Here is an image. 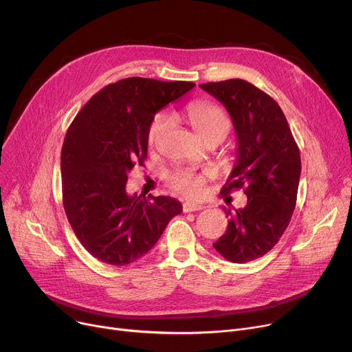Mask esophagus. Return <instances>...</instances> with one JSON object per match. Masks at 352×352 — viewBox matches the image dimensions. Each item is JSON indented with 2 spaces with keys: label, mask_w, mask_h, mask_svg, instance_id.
<instances>
[{
  "label": "esophagus",
  "mask_w": 352,
  "mask_h": 352,
  "mask_svg": "<svg viewBox=\"0 0 352 352\" xmlns=\"http://www.w3.org/2000/svg\"><path fill=\"white\" fill-rule=\"evenodd\" d=\"M204 208H206V206L195 204V202H190V201L184 202V204H182V211L184 212H192V211H199V210H204Z\"/></svg>",
  "instance_id": "1"
}]
</instances>
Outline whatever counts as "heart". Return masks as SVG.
<instances>
[{
	"label": "heart",
	"instance_id": "b5f03b06",
	"mask_svg": "<svg viewBox=\"0 0 352 352\" xmlns=\"http://www.w3.org/2000/svg\"><path fill=\"white\" fill-rule=\"evenodd\" d=\"M184 117L191 124V126L204 140L210 138L217 133H228L230 118L223 107L215 102L198 100L190 102L184 109ZM171 126V118L164 113H158L151 120L146 133L148 146L154 148L160 142L161 137ZM208 178L207 173H197L194 170L177 168L166 175V186L174 191L186 197H198L204 190V184Z\"/></svg>",
	"mask_w": 352,
	"mask_h": 352
}]
</instances>
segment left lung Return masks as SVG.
<instances>
[{"label":"left lung","instance_id":"1","mask_svg":"<svg viewBox=\"0 0 352 352\" xmlns=\"http://www.w3.org/2000/svg\"><path fill=\"white\" fill-rule=\"evenodd\" d=\"M231 116L236 160L221 192L244 188L247 206L224 208L228 227L214 248L226 260L244 264L265 255L280 241L292 217L301 157L280 105L255 85L232 78L201 84Z\"/></svg>","mask_w":352,"mask_h":352}]
</instances>
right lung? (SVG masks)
<instances>
[{
	"label": "right lung",
	"instance_id": "right-lung-1",
	"mask_svg": "<svg viewBox=\"0 0 352 352\" xmlns=\"http://www.w3.org/2000/svg\"><path fill=\"white\" fill-rule=\"evenodd\" d=\"M188 81L131 77L108 84L71 122L61 151L63 204L74 232L97 260L131 264L150 251L171 218V197L128 195V173L144 165L157 111L194 88Z\"/></svg>",
	"mask_w": 352,
	"mask_h": 352
}]
</instances>
